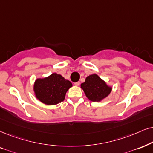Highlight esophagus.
<instances>
[{"label": "esophagus", "mask_w": 153, "mask_h": 153, "mask_svg": "<svg viewBox=\"0 0 153 153\" xmlns=\"http://www.w3.org/2000/svg\"><path fill=\"white\" fill-rule=\"evenodd\" d=\"M80 82H75L74 83V85H76V86H78L79 85H80Z\"/></svg>", "instance_id": "obj_1"}]
</instances>
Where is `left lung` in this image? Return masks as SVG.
<instances>
[{"instance_id":"obj_1","label":"left lung","mask_w":153,"mask_h":153,"mask_svg":"<svg viewBox=\"0 0 153 153\" xmlns=\"http://www.w3.org/2000/svg\"><path fill=\"white\" fill-rule=\"evenodd\" d=\"M81 88L87 97L92 102L100 101L108 96L111 91V88L108 87L105 82L96 74L87 77L85 82L81 84Z\"/></svg>"}]
</instances>
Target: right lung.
Listing matches in <instances>:
<instances>
[{
    "mask_svg": "<svg viewBox=\"0 0 153 153\" xmlns=\"http://www.w3.org/2000/svg\"><path fill=\"white\" fill-rule=\"evenodd\" d=\"M72 83L62 75L53 73L44 79H37L34 85L36 97L43 103L54 105L63 102Z\"/></svg>",
    "mask_w": 153,
    "mask_h": 153,
    "instance_id": "1",
    "label": "right lung"
}]
</instances>
